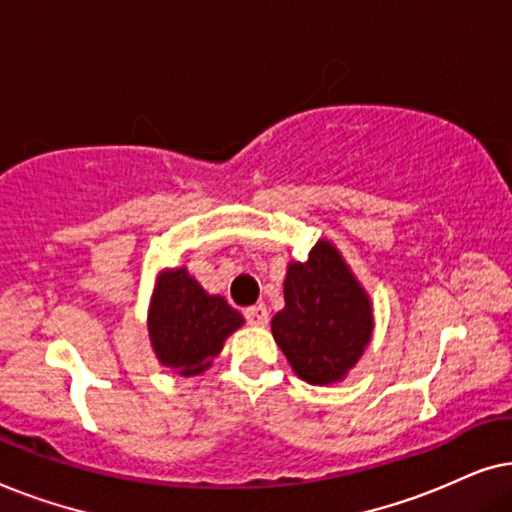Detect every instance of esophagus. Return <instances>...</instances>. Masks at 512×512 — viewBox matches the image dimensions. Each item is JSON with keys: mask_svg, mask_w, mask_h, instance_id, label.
I'll list each match as a JSON object with an SVG mask.
<instances>
[{"mask_svg": "<svg viewBox=\"0 0 512 512\" xmlns=\"http://www.w3.org/2000/svg\"><path fill=\"white\" fill-rule=\"evenodd\" d=\"M244 319H247L251 326H268V319H270L268 307H265V305H251V307H247V310H244Z\"/></svg>", "mask_w": 512, "mask_h": 512, "instance_id": "esophagus-1", "label": "esophagus"}]
</instances>
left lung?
<instances>
[{"label": "left lung", "mask_w": 512, "mask_h": 512, "mask_svg": "<svg viewBox=\"0 0 512 512\" xmlns=\"http://www.w3.org/2000/svg\"><path fill=\"white\" fill-rule=\"evenodd\" d=\"M284 303L272 335L293 373L310 384L340 382L368 347L373 305L331 242L319 240L307 261L289 263Z\"/></svg>", "instance_id": "obj_1"}]
</instances>
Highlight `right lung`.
Returning a JSON list of instances; mask_svg holds the SVG:
<instances>
[{"instance_id":"add662e5","label":"right lung","mask_w":512,"mask_h":512,"mask_svg":"<svg viewBox=\"0 0 512 512\" xmlns=\"http://www.w3.org/2000/svg\"><path fill=\"white\" fill-rule=\"evenodd\" d=\"M244 317L223 296H209L186 268L160 272L149 307V338L158 361L172 373H205Z\"/></svg>"}]
</instances>
